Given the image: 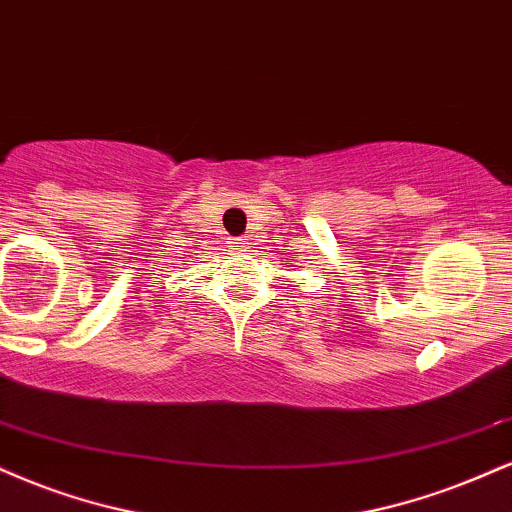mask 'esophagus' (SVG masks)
Wrapping results in <instances>:
<instances>
[{
	"label": "esophagus",
	"mask_w": 512,
	"mask_h": 512,
	"mask_svg": "<svg viewBox=\"0 0 512 512\" xmlns=\"http://www.w3.org/2000/svg\"><path fill=\"white\" fill-rule=\"evenodd\" d=\"M245 245H248V238H231L229 248L231 250H245Z\"/></svg>",
	"instance_id": "1"
}]
</instances>
